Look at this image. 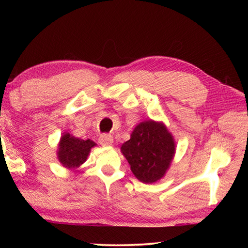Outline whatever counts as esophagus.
<instances>
[{"label":"esophagus","instance_id":"34e87169","mask_svg":"<svg viewBox=\"0 0 248 248\" xmlns=\"http://www.w3.org/2000/svg\"><path fill=\"white\" fill-rule=\"evenodd\" d=\"M98 141L103 146H110L112 143H114V138L109 136V134H102V136L99 137Z\"/></svg>","mask_w":248,"mask_h":248}]
</instances>
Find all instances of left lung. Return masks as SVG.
Instances as JSON below:
<instances>
[{
  "mask_svg": "<svg viewBox=\"0 0 248 248\" xmlns=\"http://www.w3.org/2000/svg\"><path fill=\"white\" fill-rule=\"evenodd\" d=\"M120 151L133 175L142 183L153 184L164 177L170 170L176 143L163 121L149 119L136 125Z\"/></svg>",
  "mask_w": 248,
  "mask_h": 248,
  "instance_id": "1",
  "label": "left lung"
}]
</instances>
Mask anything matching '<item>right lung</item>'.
Here are the masks:
<instances>
[{
  "label": "right lung",
  "instance_id": "add662e5",
  "mask_svg": "<svg viewBox=\"0 0 248 248\" xmlns=\"http://www.w3.org/2000/svg\"><path fill=\"white\" fill-rule=\"evenodd\" d=\"M95 145V142L91 139L83 140L64 132L58 143L57 157L65 169L77 171L86 162L92 148Z\"/></svg>",
  "mask_w": 248,
  "mask_h": 248
}]
</instances>
